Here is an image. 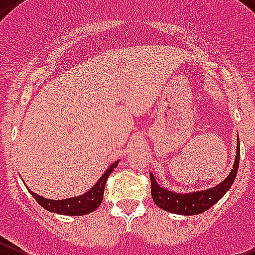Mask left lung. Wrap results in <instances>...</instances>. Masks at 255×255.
<instances>
[{
	"label": "left lung",
	"mask_w": 255,
	"mask_h": 255,
	"mask_svg": "<svg viewBox=\"0 0 255 255\" xmlns=\"http://www.w3.org/2000/svg\"><path fill=\"white\" fill-rule=\"evenodd\" d=\"M239 160L240 143L239 136H238L235 161H234L233 169L230 170L229 175L221 183L213 185V187L207 188V189L194 190V192H187V193H179V192H174V190L161 187L156 182L153 174L150 173L151 196H152L155 205L167 212L183 215V216H193V215L205 212L208 208L212 207L217 201H220L231 188L236 178V174H238Z\"/></svg>",
	"instance_id": "obj_1"
}]
</instances>
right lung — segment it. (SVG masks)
<instances>
[{"mask_svg":"<svg viewBox=\"0 0 255 255\" xmlns=\"http://www.w3.org/2000/svg\"><path fill=\"white\" fill-rule=\"evenodd\" d=\"M118 164L119 160L114 161L104 171V174L100 176L99 180L88 192H85L81 196L70 197V198L65 199H49L39 196V194L34 193L33 190H30L27 187L26 188L30 192L31 196L36 199L39 205L47 211H49V212L66 215V216H82V215H88V213L93 212V211H95L96 208L99 207L103 201V197H104L105 183H107L108 176L113 173L114 167L118 166Z\"/></svg>","mask_w":255,"mask_h":255,"instance_id":"1","label":"right lung"}]
</instances>
